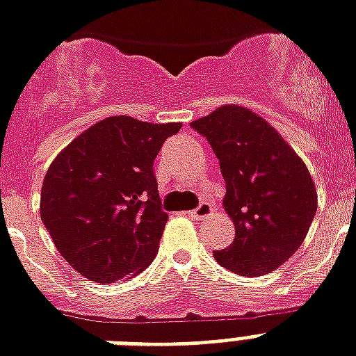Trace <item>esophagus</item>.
<instances>
[{"label": "esophagus", "instance_id": "esophagus-1", "mask_svg": "<svg viewBox=\"0 0 356 356\" xmlns=\"http://www.w3.org/2000/svg\"><path fill=\"white\" fill-rule=\"evenodd\" d=\"M213 212V204L212 203H201L199 204L195 210H192L190 212V216H192L193 219H204V218H210Z\"/></svg>", "mask_w": 356, "mask_h": 356}]
</instances>
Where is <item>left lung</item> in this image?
I'll use <instances>...</instances> for the list:
<instances>
[{"label":"left lung","mask_w":356,"mask_h":356,"mask_svg":"<svg viewBox=\"0 0 356 356\" xmlns=\"http://www.w3.org/2000/svg\"><path fill=\"white\" fill-rule=\"evenodd\" d=\"M190 126L219 159L227 184L223 207L236 227L232 245L213 258L248 278L273 273L298 250L316 213L307 166L265 118L236 104Z\"/></svg>","instance_id":"8db88e82"}]
</instances>
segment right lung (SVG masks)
I'll return each instance as SVG.
<instances>
[{
  "mask_svg": "<svg viewBox=\"0 0 356 356\" xmlns=\"http://www.w3.org/2000/svg\"><path fill=\"white\" fill-rule=\"evenodd\" d=\"M179 129V122L104 118L51 163L40 216L63 259L82 276L115 283L153 261L168 221L153 161Z\"/></svg>",
  "mask_w": 356,
  "mask_h": 356,
  "instance_id": "1",
  "label": "right lung"
}]
</instances>
